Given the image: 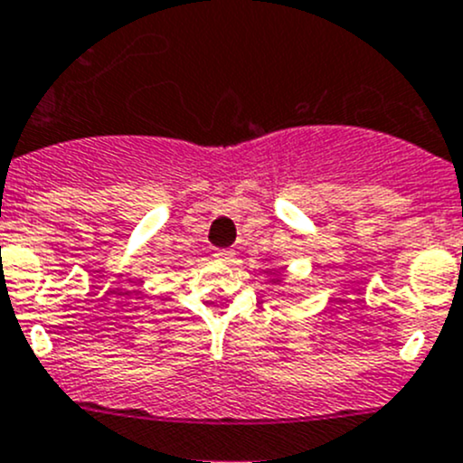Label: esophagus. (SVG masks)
<instances>
[{"mask_svg":"<svg viewBox=\"0 0 463 463\" xmlns=\"http://www.w3.org/2000/svg\"><path fill=\"white\" fill-rule=\"evenodd\" d=\"M213 256H216L218 260H222V263H233V256L236 254H233V250H216Z\"/></svg>","mask_w":463,"mask_h":463,"instance_id":"esophagus-1","label":"esophagus"}]
</instances>
